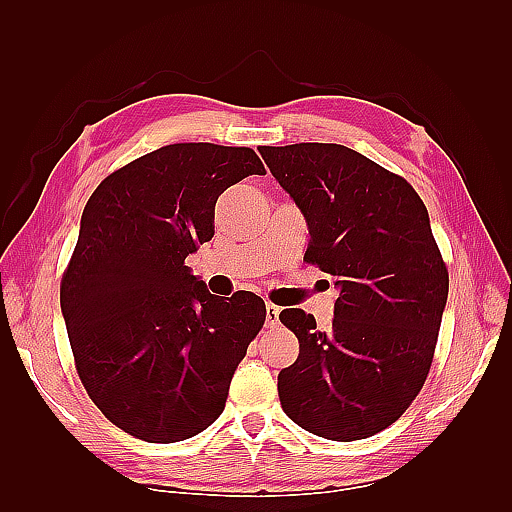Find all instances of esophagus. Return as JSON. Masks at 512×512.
Segmentation results:
<instances>
[{
	"mask_svg": "<svg viewBox=\"0 0 512 512\" xmlns=\"http://www.w3.org/2000/svg\"><path fill=\"white\" fill-rule=\"evenodd\" d=\"M277 322H280V307L267 303V327H277Z\"/></svg>",
	"mask_w": 512,
	"mask_h": 512,
	"instance_id": "1",
	"label": "esophagus"
}]
</instances>
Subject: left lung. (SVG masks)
I'll return each mask as SVG.
<instances>
[{"instance_id": "8db88e82", "label": "left lung", "mask_w": 512, "mask_h": 512, "mask_svg": "<svg viewBox=\"0 0 512 512\" xmlns=\"http://www.w3.org/2000/svg\"><path fill=\"white\" fill-rule=\"evenodd\" d=\"M309 230L307 262L337 290L327 331L303 309L280 320L299 356L277 376L282 408L314 436L352 442L395 423L423 389L448 271L412 185L333 143L258 147Z\"/></svg>"}]
</instances>
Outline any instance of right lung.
<instances>
[{
	"mask_svg": "<svg viewBox=\"0 0 512 512\" xmlns=\"http://www.w3.org/2000/svg\"><path fill=\"white\" fill-rule=\"evenodd\" d=\"M250 175H265L250 147L177 143L115 170L87 200L61 314L91 401L138 440L205 431L265 324L254 292L220 299L185 267L213 237L218 196Z\"/></svg>",
	"mask_w": 512,
	"mask_h": 512,
	"instance_id": "obj_1",
	"label": "right lung"
}]
</instances>
